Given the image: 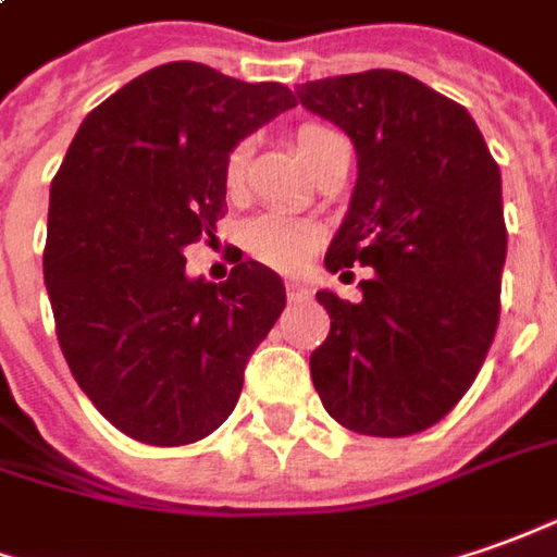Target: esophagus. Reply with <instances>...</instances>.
<instances>
[{
  "label": "esophagus",
  "instance_id": "1",
  "mask_svg": "<svg viewBox=\"0 0 557 557\" xmlns=\"http://www.w3.org/2000/svg\"><path fill=\"white\" fill-rule=\"evenodd\" d=\"M286 295H289V301H305V298H310V289L305 283H298V280H289L286 283Z\"/></svg>",
  "mask_w": 557,
  "mask_h": 557
}]
</instances>
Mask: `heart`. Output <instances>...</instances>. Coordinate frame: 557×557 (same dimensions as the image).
<instances>
[{
  "instance_id": "obj_1",
  "label": "heart",
  "mask_w": 557,
  "mask_h": 557,
  "mask_svg": "<svg viewBox=\"0 0 557 557\" xmlns=\"http://www.w3.org/2000/svg\"><path fill=\"white\" fill-rule=\"evenodd\" d=\"M335 131H329L323 124H305L298 134H295V146L298 154L308 161V168L317 164V158L323 154L329 139H335ZM247 161H249V146L247 143H237L225 158V188L231 195L240 191L244 176H247ZM247 249L259 259V262L280 268V271H295L308 262L310 252L320 247L323 240V228L310 219L289 213H262L256 215L247 225Z\"/></svg>"
}]
</instances>
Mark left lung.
<instances>
[{
	"label": "left lung",
	"instance_id": "obj_1",
	"mask_svg": "<svg viewBox=\"0 0 557 557\" xmlns=\"http://www.w3.org/2000/svg\"><path fill=\"white\" fill-rule=\"evenodd\" d=\"M295 94L357 149L326 271L372 268L357 305L317 293L332 329L310 354L313 387L354 433H421L460 403L497 332L500 168L467 109L406 72L335 75Z\"/></svg>",
	"mask_w": 557,
	"mask_h": 557
}]
</instances>
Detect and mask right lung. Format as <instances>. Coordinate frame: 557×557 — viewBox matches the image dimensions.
I'll list each match as a JSON object with an SVG mask.
<instances>
[{
	"label": "right lung",
	"instance_id": "add662e5",
	"mask_svg": "<svg viewBox=\"0 0 557 557\" xmlns=\"http://www.w3.org/2000/svg\"><path fill=\"white\" fill-rule=\"evenodd\" d=\"M280 82L164 63L82 121L51 183L45 286L72 377L112 426L188 445L228 418L286 308L262 262L188 277L185 247L225 215L228 151L293 109Z\"/></svg>",
	"mask_w": 557,
	"mask_h": 557
}]
</instances>
